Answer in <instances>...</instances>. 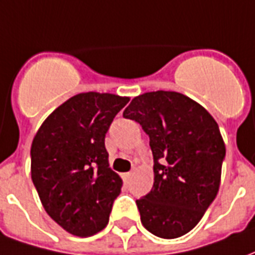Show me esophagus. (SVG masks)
Instances as JSON below:
<instances>
[{"instance_id": "esophagus-1", "label": "esophagus", "mask_w": 255, "mask_h": 255, "mask_svg": "<svg viewBox=\"0 0 255 255\" xmlns=\"http://www.w3.org/2000/svg\"><path fill=\"white\" fill-rule=\"evenodd\" d=\"M131 175H132L131 172H127V173H124V175H123V179H124V182H128V180L131 179Z\"/></svg>"}]
</instances>
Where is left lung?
Segmentation results:
<instances>
[{
    "mask_svg": "<svg viewBox=\"0 0 255 255\" xmlns=\"http://www.w3.org/2000/svg\"><path fill=\"white\" fill-rule=\"evenodd\" d=\"M123 116L149 135L154 184L136 199L153 235L175 239L191 231L217 195L225 146L209 112L175 91L135 97Z\"/></svg>",
    "mask_w": 255,
    "mask_h": 255,
    "instance_id": "obj_1",
    "label": "left lung"
}]
</instances>
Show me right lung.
<instances>
[{
    "label": "right lung",
    "mask_w": 255,
    "mask_h": 255,
    "mask_svg": "<svg viewBox=\"0 0 255 255\" xmlns=\"http://www.w3.org/2000/svg\"><path fill=\"white\" fill-rule=\"evenodd\" d=\"M129 98L83 93L43 122L31 146V177L47 214L69 234L105 228L122 179L108 162L105 135Z\"/></svg>",
    "instance_id": "1"
}]
</instances>
